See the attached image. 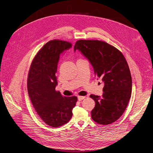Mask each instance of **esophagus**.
<instances>
[{
    "label": "esophagus",
    "mask_w": 153,
    "mask_h": 153,
    "mask_svg": "<svg viewBox=\"0 0 153 153\" xmlns=\"http://www.w3.org/2000/svg\"><path fill=\"white\" fill-rule=\"evenodd\" d=\"M85 98V96H77V99L79 101H82Z\"/></svg>",
    "instance_id": "1"
}]
</instances>
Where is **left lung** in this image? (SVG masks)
Wrapping results in <instances>:
<instances>
[{
  "instance_id": "1",
  "label": "left lung",
  "mask_w": 153,
  "mask_h": 153,
  "mask_svg": "<svg viewBox=\"0 0 153 153\" xmlns=\"http://www.w3.org/2000/svg\"><path fill=\"white\" fill-rule=\"evenodd\" d=\"M79 51L92 65L95 76L104 82L102 96L91 94L95 107L92 119L100 124L116 121L123 115L132 93V77L123 53L104 41L79 40L74 51Z\"/></svg>"
}]
</instances>
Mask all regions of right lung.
<instances>
[{
  "mask_svg": "<svg viewBox=\"0 0 153 153\" xmlns=\"http://www.w3.org/2000/svg\"><path fill=\"white\" fill-rule=\"evenodd\" d=\"M71 48L67 41H49L35 55L28 74L27 90L33 107L41 120L54 128L71 120L77 101L76 96L66 97L55 90L60 57Z\"/></svg>",
  "mask_w": 153,
  "mask_h": 153,
  "instance_id": "add662e5",
  "label": "right lung"
}]
</instances>
